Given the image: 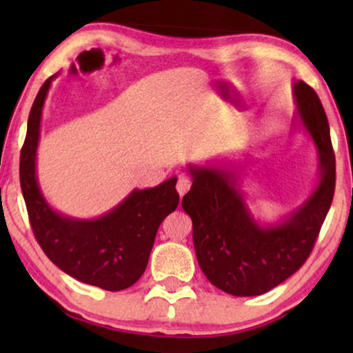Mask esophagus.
I'll use <instances>...</instances> for the list:
<instances>
[{"instance_id": "34e87169", "label": "esophagus", "mask_w": 353, "mask_h": 353, "mask_svg": "<svg viewBox=\"0 0 353 353\" xmlns=\"http://www.w3.org/2000/svg\"><path fill=\"white\" fill-rule=\"evenodd\" d=\"M190 188H191V181L188 180L186 176H180V180H178V183H176V191H178V194L185 196L186 192L190 191Z\"/></svg>"}]
</instances>
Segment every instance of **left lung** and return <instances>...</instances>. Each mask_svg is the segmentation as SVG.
<instances>
[{
  "mask_svg": "<svg viewBox=\"0 0 353 353\" xmlns=\"http://www.w3.org/2000/svg\"><path fill=\"white\" fill-rule=\"evenodd\" d=\"M292 96L296 127L315 144L318 175L302 204L274 223L257 220L249 207L243 191L248 156L186 165L192 186L181 207L192 220L197 262L207 279L231 296H260L296 273L310 255L334 196L336 161L321 101L302 80L292 83Z\"/></svg>",
  "mask_w": 353,
  "mask_h": 353,
  "instance_id": "left-lung-1",
  "label": "left lung"
}]
</instances>
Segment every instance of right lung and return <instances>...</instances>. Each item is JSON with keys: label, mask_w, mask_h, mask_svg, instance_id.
Here are the masks:
<instances>
[{"label": "right lung", "mask_w": 353, "mask_h": 353, "mask_svg": "<svg viewBox=\"0 0 353 353\" xmlns=\"http://www.w3.org/2000/svg\"><path fill=\"white\" fill-rule=\"evenodd\" d=\"M56 77H50L38 91L21 151V188L28 219L38 244L57 268L85 284L122 291L141 278L159 226L178 207L176 176L146 190L134 188L96 219H77L56 210L37 176L43 108Z\"/></svg>", "instance_id": "add662e5"}]
</instances>
